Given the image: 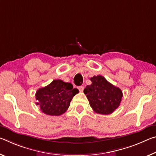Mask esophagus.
I'll return each mask as SVG.
<instances>
[{
  "instance_id": "obj_1",
  "label": "esophagus",
  "mask_w": 156,
  "mask_h": 156,
  "mask_svg": "<svg viewBox=\"0 0 156 156\" xmlns=\"http://www.w3.org/2000/svg\"><path fill=\"white\" fill-rule=\"evenodd\" d=\"M78 89L79 90V91H80V92H82V91H83V90H84V87L83 86H79V87H78Z\"/></svg>"
}]
</instances>
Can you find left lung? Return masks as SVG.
I'll list each match as a JSON object with an SVG mask.
<instances>
[{"label": "left lung", "mask_w": 156, "mask_h": 156, "mask_svg": "<svg viewBox=\"0 0 156 156\" xmlns=\"http://www.w3.org/2000/svg\"><path fill=\"white\" fill-rule=\"evenodd\" d=\"M91 84L87 85L84 93L90 105L96 113L110 115L119 106L123 96L122 91L108 82L102 76H93Z\"/></svg>", "instance_id": "1"}]
</instances>
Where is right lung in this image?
Returning <instances> with one entry per match:
<instances>
[{
	"instance_id": "1",
	"label": "right lung",
	"mask_w": 156,
	"mask_h": 156,
	"mask_svg": "<svg viewBox=\"0 0 156 156\" xmlns=\"http://www.w3.org/2000/svg\"><path fill=\"white\" fill-rule=\"evenodd\" d=\"M79 92L73 85L61 80H54L46 87L39 88L36 92V105L46 115L59 116L65 113L74 96Z\"/></svg>"
}]
</instances>
